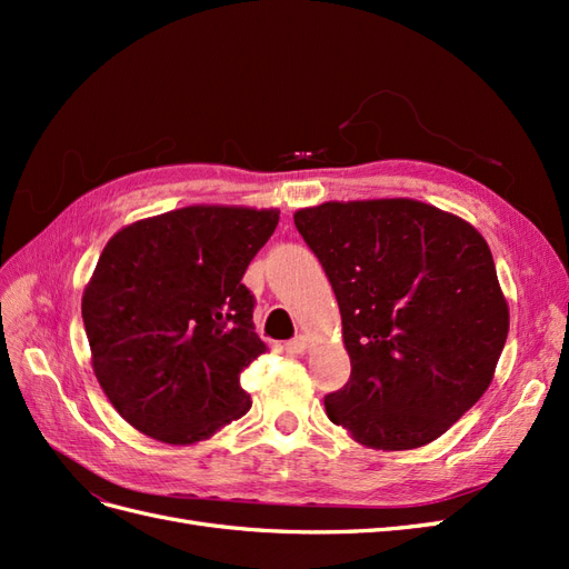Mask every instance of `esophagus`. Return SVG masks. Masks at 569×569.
<instances>
[{
	"instance_id": "1",
	"label": "esophagus",
	"mask_w": 569,
	"mask_h": 569,
	"mask_svg": "<svg viewBox=\"0 0 569 569\" xmlns=\"http://www.w3.org/2000/svg\"><path fill=\"white\" fill-rule=\"evenodd\" d=\"M284 349H287V353H303V351H306V337L299 335V337H295V339H289V341L284 343Z\"/></svg>"
}]
</instances>
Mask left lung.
<instances>
[{"mask_svg": "<svg viewBox=\"0 0 569 569\" xmlns=\"http://www.w3.org/2000/svg\"><path fill=\"white\" fill-rule=\"evenodd\" d=\"M295 226L335 289L351 358L327 418L368 449L439 439L489 389L508 339L485 237L416 199L327 201Z\"/></svg>", "mask_w": 569, "mask_h": 569, "instance_id": "obj_1", "label": "left lung"}]
</instances>
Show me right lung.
Segmentation results:
<instances>
[{
  "label": "right lung",
  "instance_id": "right-lung-1",
  "mask_svg": "<svg viewBox=\"0 0 569 569\" xmlns=\"http://www.w3.org/2000/svg\"><path fill=\"white\" fill-rule=\"evenodd\" d=\"M280 211L187 206L116 232L82 295L92 368L142 435L197 443L247 416L242 370L266 351L242 284Z\"/></svg>",
  "mask_w": 569,
  "mask_h": 569
}]
</instances>
